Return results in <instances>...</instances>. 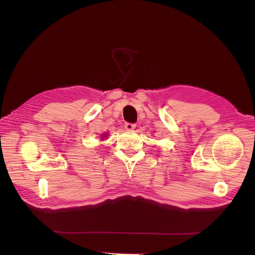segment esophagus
<instances>
[{"mask_svg": "<svg viewBox=\"0 0 255 255\" xmlns=\"http://www.w3.org/2000/svg\"><path fill=\"white\" fill-rule=\"evenodd\" d=\"M134 128H136V125L134 124H130V123L125 124V129H127V130H133Z\"/></svg>", "mask_w": 255, "mask_h": 255, "instance_id": "34e87169", "label": "esophagus"}]
</instances>
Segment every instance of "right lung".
<instances>
[{
  "instance_id": "right-lung-1",
  "label": "right lung",
  "mask_w": 255,
  "mask_h": 255,
  "mask_svg": "<svg viewBox=\"0 0 255 255\" xmlns=\"http://www.w3.org/2000/svg\"><path fill=\"white\" fill-rule=\"evenodd\" d=\"M101 138H102V140H105V138H107V133L105 132V133H102L101 134Z\"/></svg>"
}]
</instances>
